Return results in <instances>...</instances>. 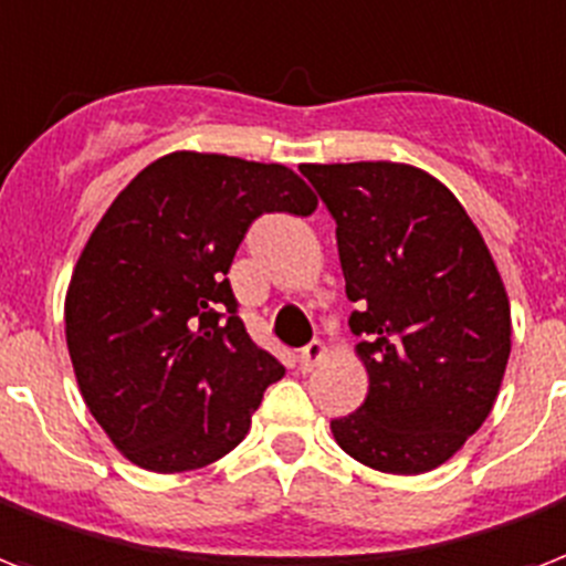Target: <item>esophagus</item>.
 <instances>
[{"label": "esophagus", "instance_id": "1", "mask_svg": "<svg viewBox=\"0 0 566 566\" xmlns=\"http://www.w3.org/2000/svg\"><path fill=\"white\" fill-rule=\"evenodd\" d=\"M327 359V347H324V342H310V345L301 350V356H297V361H301V370H312V368H318L321 361Z\"/></svg>", "mask_w": 566, "mask_h": 566}]
</instances>
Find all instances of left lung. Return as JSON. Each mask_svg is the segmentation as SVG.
Listing matches in <instances>:
<instances>
[{
  "instance_id": "obj_1",
  "label": "left lung",
  "mask_w": 566,
  "mask_h": 566,
  "mask_svg": "<svg viewBox=\"0 0 566 566\" xmlns=\"http://www.w3.org/2000/svg\"><path fill=\"white\" fill-rule=\"evenodd\" d=\"M336 219L368 397L333 438L356 462L415 476L453 459L494 409L512 306L450 189L409 163H304Z\"/></svg>"
}]
</instances>
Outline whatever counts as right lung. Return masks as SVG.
<instances>
[{"mask_svg": "<svg viewBox=\"0 0 566 566\" xmlns=\"http://www.w3.org/2000/svg\"><path fill=\"white\" fill-rule=\"evenodd\" d=\"M318 198L280 163L171 151L90 233L63 321L81 397L113 447L155 473L219 462L286 368L245 333L228 271L262 212Z\"/></svg>", "mask_w": 566, "mask_h": 566, "instance_id": "obj_1", "label": "right lung"}]
</instances>
